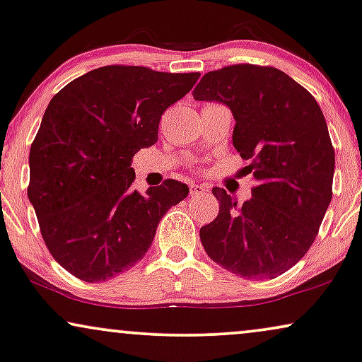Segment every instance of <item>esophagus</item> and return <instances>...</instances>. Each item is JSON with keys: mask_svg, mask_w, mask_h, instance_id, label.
I'll list each match as a JSON object with an SVG mask.
<instances>
[{"mask_svg": "<svg viewBox=\"0 0 362 362\" xmlns=\"http://www.w3.org/2000/svg\"><path fill=\"white\" fill-rule=\"evenodd\" d=\"M207 187L204 185H197V184H192L190 185V197H200L204 194H207Z\"/></svg>", "mask_w": 362, "mask_h": 362, "instance_id": "esophagus-1", "label": "esophagus"}]
</instances>
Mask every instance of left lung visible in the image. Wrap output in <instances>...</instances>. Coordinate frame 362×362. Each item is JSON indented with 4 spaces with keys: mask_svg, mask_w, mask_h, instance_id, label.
<instances>
[{
    "mask_svg": "<svg viewBox=\"0 0 362 362\" xmlns=\"http://www.w3.org/2000/svg\"><path fill=\"white\" fill-rule=\"evenodd\" d=\"M192 95L230 108L232 144L255 178L242 205L214 187L218 215L200 228L205 252L244 279L281 276L313 245L332 199L334 148L321 108L289 75L249 63L205 73Z\"/></svg>",
    "mask_w": 362,
    "mask_h": 362,
    "instance_id": "1",
    "label": "left lung"
}]
</instances>
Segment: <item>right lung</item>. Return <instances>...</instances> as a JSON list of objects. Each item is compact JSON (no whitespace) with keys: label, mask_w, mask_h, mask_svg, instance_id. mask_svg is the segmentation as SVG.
I'll list each match as a JSON object with an SVG mask.
<instances>
[{"label":"right lung","mask_w":362,"mask_h":362,"mask_svg":"<svg viewBox=\"0 0 362 362\" xmlns=\"http://www.w3.org/2000/svg\"><path fill=\"white\" fill-rule=\"evenodd\" d=\"M199 76L110 65L52 98L31 144L28 199L49 254L75 277L100 282L134 267L160 218L189 195L173 178L139 194L130 165Z\"/></svg>","instance_id":"obj_1"}]
</instances>
